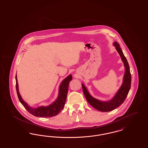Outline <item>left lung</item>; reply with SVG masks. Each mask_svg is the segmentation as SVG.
<instances>
[{
    "label": "left lung",
    "mask_w": 148,
    "mask_h": 148,
    "mask_svg": "<svg viewBox=\"0 0 148 148\" xmlns=\"http://www.w3.org/2000/svg\"><path fill=\"white\" fill-rule=\"evenodd\" d=\"M113 45L118 52L124 63L125 67V73L123 77V83L119 89L116 92L113 98L108 101H101L97 99H95L92 97L89 94L86 88L82 83L83 91L88 102L95 109H97L99 111L104 112L112 111L114 109L121 105L127 98L131 86L132 77L130 71V67L127 59L125 56H124L122 50L120 48L119 43L115 42H113Z\"/></svg>",
    "instance_id": "8db88e82"
}]
</instances>
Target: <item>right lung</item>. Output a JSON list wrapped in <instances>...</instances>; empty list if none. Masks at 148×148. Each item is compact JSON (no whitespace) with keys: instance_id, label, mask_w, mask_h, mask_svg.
Returning <instances> with one entry per match:
<instances>
[{"instance_id":"right-lung-1","label":"right lung","mask_w":148,"mask_h":148,"mask_svg":"<svg viewBox=\"0 0 148 148\" xmlns=\"http://www.w3.org/2000/svg\"><path fill=\"white\" fill-rule=\"evenodd\" d=\"M16 80V90L17 95L19 101L22 105L25 108V109L33 115L38 117L48 118L54 116L60 112L63 109L65 104V101L67 97L69 84L72 80V75L70 74L66 77H65L59 88V93L58 98L56 101L52 103L51 104L48 106H41L37 108H33L25 102L21 98V95L19 92V86L18 83V80L16 74L15 76Z\"/></svg>"}]
</instances>
